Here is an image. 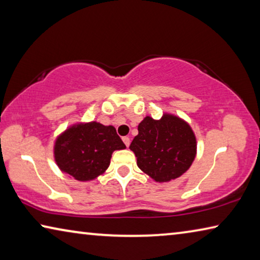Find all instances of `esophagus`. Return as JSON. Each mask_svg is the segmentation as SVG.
Returning a JSON list of instances; mask_svg holds the SVG:
<instances>
[{
	"label": "esophagus",
	"instance_id": "esophagus-1",
	"mask_svg": "<svg viewBox=\"0 0 260 260\" xmlns=\"http://www.w3.org/2000/svg\"><path fill=\"white\" fill-rule=\"evenodd\" d=\"M122 141H124V143L126 144V147L128 148L129 147V143H131V139L128 138V136H124V138H122Z\"/></svg>",
	"mask_w": 260,
	"mask_h": 260
}]
</instances>
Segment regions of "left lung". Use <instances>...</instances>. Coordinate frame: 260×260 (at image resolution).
Masks as SVG:
<instances>
[{
  "mask_svg": "<svg viewBox=\"0 0 260 260\" xmlns=\"http://www.w3.org/2000/svg\"><path fill=\"white\" fill-rule=\"evenodd\" d=\"M129 149L140 170L157 182H169L186 172L196 156V138L188 122L173 114L155 120L147 116Z\"/></svg>",
  "mask_w": 260,
  "mask_h": 260,
  "instance_id": "8db88e82",
  "label": "left lung"
}]
</instances>
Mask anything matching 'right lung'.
I'll list each match as a JSON object with an SVG mask.
<instances>
[{"mask_svg":"<svg viewBox=\"0 0 260 260\" xmlns=\"http://www.w3.org/2000/svg\"><path fill=\"white\" fill-rule=\"evenodd\" d=\"M125 148L113 126L91 121L63 132L56 139L54 157L61 172L78 181H90L105 172L114 150Z\"/></svg>","mask_w":260,"mask_h":260,"instance_id":"add662e5","label":"right lung"}]
</instances>
